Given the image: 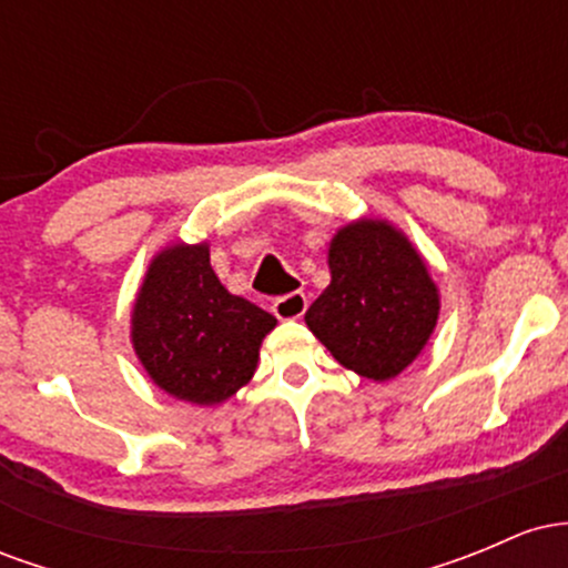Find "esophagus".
Here are the masks:
<instances>
[{
	"label": "esophagus",
	"instance_id": "obj_1",
	"mask_svg": "<svg viewBox=\"0 0 568 568\" xmlns=\"http://www.w3.org/2000/svg\"><path fill=\"white\" fill-rule=\"evenodd\" d=\"M272 312H275L280 321H298V317H302L306 312V296L302 291L285 293V296L275 298V304H272Z\"/></svg>",
	"mask_w": 568,
	"mask_h": 568
}]
</instances>
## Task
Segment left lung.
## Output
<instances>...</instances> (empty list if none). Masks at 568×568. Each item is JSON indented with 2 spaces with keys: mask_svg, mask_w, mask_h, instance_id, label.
Segmentation results:
<instances>
[{
  "mask_svg": "<svg viewBox=\"0 0 568 568\" xmlns=\"http://www.w3.org/2000/svg\"><path fill=\"white\" fill-rule=\"evenodd\" d=\"M331 285L304 321L344 368L384 382L419 355L438 321V288L419 253L384 221L338 230Z\"/></svg>",
  "mask_w": 568,
  "mask_h": 568,
  "instance_id": "left-lung-1",
  "label": "left lung"
}]
</instances>
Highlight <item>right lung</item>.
Returning a JSON list of instances; mask_svg holds the SVG:
<instances>
[{
	"instance_id": "add662e5",
	"label": "right lung",
	"mask_w": 568,
	"mask_h": 568,
	"mask_svg": "<svg viewBox=\"0 0 568 568\" xmlns=\"http://www.w3.org/2000/svg\"><path fill=\"white\" fill-rule=\"evenodd\" d=\"M275 325L270 312L219 283L205 243H179L149 266L133 306V347L165 393L213 406L251 382Z\"/></svg>"
}]
</instances>
